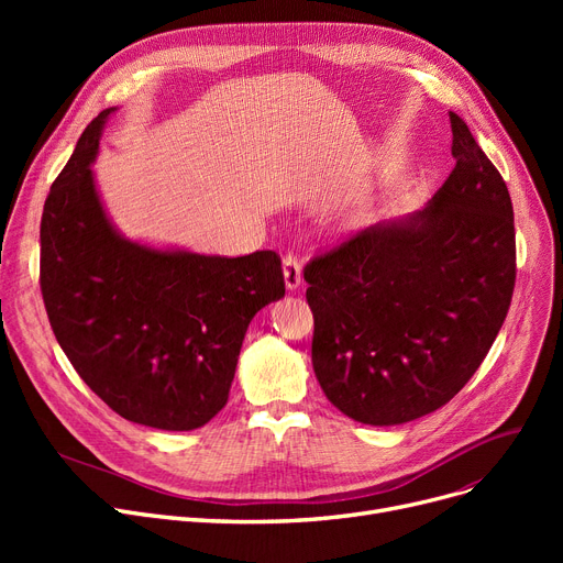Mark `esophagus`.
Listing matches in <instances>:
<instances>
[{
    "mask_svg": "<svg viewBox=\"0 0 563 563\" xmlns=\"http://www.w3.org/2000/svg\"><path fill=\"white\" fill-rule=\"evenodd\" d=\"M283 274H285V287L289 291H297L301 287V264L297 255H285L283 257Z\"/></svg>",
    "mask_w": 563,
    "mask_h": 563,
    "instance_id": "34e87169",
    "label": "esophagus"
}]
</instances>
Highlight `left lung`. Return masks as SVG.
Masks as SVG:
<instances>
[{"label":"left lung","instance_id":"8db88e82","mask_svg":"<svg viewBox=\"0 0 563 563\" xmlns=\"http://www.w3.org/2000/svg\"><path fill=\"white\" fill-rule=\"evenodd\" d=\"M454 170L424 210L312 257V367L346 418L393 427L445 406L477 372L511 306L509 189L450 111Z\"/></svg>","mask_w":563,"mask_h":563}]
</instances>
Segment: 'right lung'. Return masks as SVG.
<instances>
[{
  "label": "right lung",
  "instance_id": "right-lung-1",
  "mask_svg": "<svg viewBox=\"0 0 563 563\" xmlns=\"http://www.w3.org/2000/svg\"><path fill=\"white\" fill-rule=\"evenodd\" d=\"M113 111L88 123L45 200L43 301L56 342L111 410L191 431L225 406L251 319L285 297L283 266L274 251L221 257L125 240L91 170Z\"/></svg>",
  "mask_w": 563,
  "mask_h": 563
}]
</instances>
